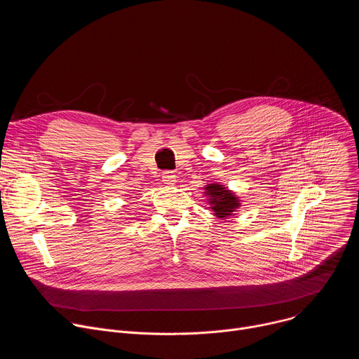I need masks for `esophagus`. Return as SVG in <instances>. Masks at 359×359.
Returning <instances> with one entry per match:
<instances>
[{
  "label": "esophagus",
  "instance_id": "obj_1",
  "mask_svg": "<svg viewBox=\"0 0 359 359\" xmlns=\"http://www.w3.org/2000/svg\"><path fill=\"white\" fill-rule=\"evenodd\" d=\"M176 173L175 172H165L163 173V182L166 183V184H175V182H176Z\"/></svg>",
  "mask_w": 359,
  "mask_h": 359
}]
</instances>
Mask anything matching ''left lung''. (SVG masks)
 <instances>
[{
    "instance_id": "left-lung-1",
    "label": "left lung",
    "mask_w": 359,
    "mask_h": 359,
    "mask_svg": "<svg viewBox=\"0 0 359 359\" xmlns=\"http://www.w3.org/2000/svg\"><path fill=\"white\" fill-rule=\"evenodd\" d=\"M204 189H206V194L210 197L209 203L213 206L212 209L219 219L229 217L240 206L238 198L220 184H209Z\"/></svg>"
}]
</instances>
